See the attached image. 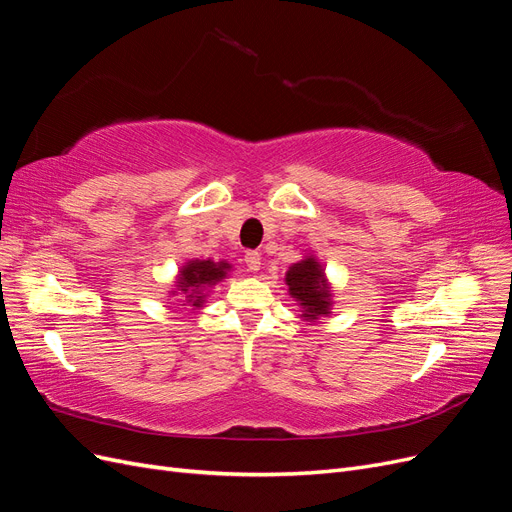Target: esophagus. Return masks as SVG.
<instances>
[{"instance_id":"obj_1","label":"esophagus","mask_w":512,"mask_h":512,"mask_svg":"<svg viewBox=\"0 0 512 512\" xmlns=\"http://www.w3.org/2000/svg\"><path fill=\"white\" fill-rule=\"evenodd\" d=\"M245 265H247V269L250 271H258L260 269V252H256V250H250V252H245Z\"/></svg>"}]
</instances>
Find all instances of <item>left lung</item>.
<instances>
[{
  "instance_id": "8db88e82",
  "label": "left lung",
  "mask_w": 512,
  "mask_h": 512,
  "mask_svg": "<svg viewBox=\"0 0 512 512\" xmlns=\"http://www.w3.org/2000/svg\"><path fill=\"white\" fill-rule=\"evenodd\" d=\"M286 284L290 294L305 307V318L316 320L322 314H329L331 292L324 284V275L314 258H305L292 265L286 273Z\"/></svg>"
}]
</instances>
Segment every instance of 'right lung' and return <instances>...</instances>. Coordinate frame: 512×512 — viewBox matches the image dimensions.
<instances>
[{
	"mask_svg": "<svg viewBox=\"0 0 512 512\" xmlns=\"http://www.w3.org/2000/svg\"><path fill=\"white\" fill-rule=\"evenodd\" d=\"M228 262H211V260H192L185 265L179 277V294L185 297V303L200 305L203 303V294L198 290H205L207 286L220 282L226 275Z\"/></svg>",
	"mask_w": 512,
	"mask_h": 512,
	"instance_id": "1",
	"label": "right lung"
}]
</instances>
